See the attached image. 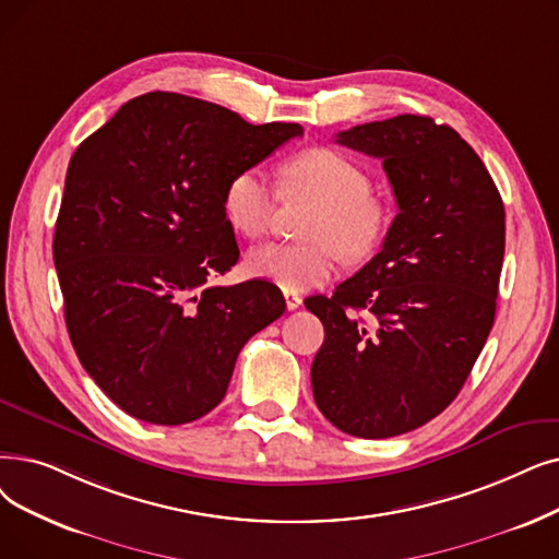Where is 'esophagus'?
<instances>
[{
  "label": "esophagus",
  "instance_id": "1",
  "mask_svg": "<svg viewBox=\"0 0 559 559\" xmlns=\"http://www.w3.org/2000/svg\"><path fill=\"white\" fill-rule=\"evenodd\" d=\"M285 306L287 310H297L301 306V297L295 293H285Z\"/></svg>",
  "mask_w": 559,
  "mask_h": 559
}]
</instances>
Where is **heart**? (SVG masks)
<instances>
[{
	"label": "heart",
	"instance_id": "1",
	"mask_svg": "<svg viewBox=\"0 0 559 559\" xmlns=\"http://www.w3.org/2000/svg\"><path fill=\"white\" fill-rule=\"evenodd\" d=\"M278 193L285 201H308L304 245H264L247 255L253 278L278 285L283 293H306L324 285L337 266V255L349 262L372 258L391 228V207L372 193V180L347 155L326 145L287 157L278 171ZM222 207L233 230L249 239L272 226L276 191L255 168L228 178Z\"/></svg>",
	"mask_w": 559,
	"mask_h": 559
}]
</instances>
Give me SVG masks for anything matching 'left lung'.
<instances>
[{"label":"left lung","instance_id":"8db88e82","mask_svg":"<svg viewBox=\"0 0 559 559\" xmlns=\"http://www.w3.org/2000/svg\"><path fill=\"white\" fill-rule=\"evenodd\" d=\"M335 141L383 159L400 212L362 270L333 297L306 299L324 324L312 395L340 431L391 439L448 408L487 343L504 207L477 153L429 116L374 120Z\"/></svg>","mask_w":559,"mask_h":559}]
</instances>
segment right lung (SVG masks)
Wrapping results in <instances>:
<instances>
[{
    "mask_svg": "<svg viewBox=\"0 0 559 559\" xmlns=\"http://www.w3.org/2000/svg\"><path fill=\"white\" fill-rule=\"evenodd\" d=\"M180 93L126 103L70 157L55 266L70 343L136 420H199L228 391L247 340L285 312L266 281L210 285L239 258L230 176L301 136Z\"/></svg>",
    "mask_w": 559,
    "mask_h": 559,
    "instance_id": "add662e5",
    "label": "right lung"
}]
</instances>
